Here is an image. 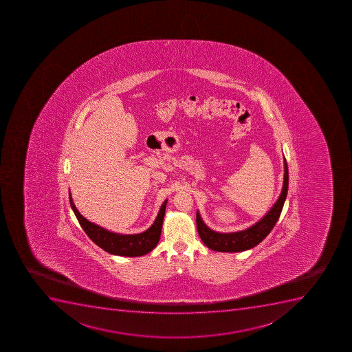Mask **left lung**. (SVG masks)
I'll list each match as a JSON object with an SVG mask.
<instances>
[{
    "instance_id": "left-lung-1",
    "label": "left lung",
    "mask_w": 352,
    "mask_h": 352,
    "mask_svg": "<svg viewBox=\"0 0 352 352\" xmlns=\"http://www.w3.org/2000/svg\"><path fill=\"white\" fill-rule=\"evenodd\" d=\"M287 188H289V169H287L286 159L284 158V182H283L282 192L279 194V197L273 207L270 208V210L259 221H256L247 230H240V232L218 233L210 230L204 223L200 212L197 211V228L201 240L209 249L218 252H241V251L252 249L272 232L275 223H277L287 197Z\"/></svg>"
}]
</instances>
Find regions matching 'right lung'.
I'll return each mask as SVG.
<instances>
[{
	"label": "right lung",
	"mask_w": 352,
	"mask_h": 352,
	"mask_svg": "<svg viewBox=\"0 0 352 352\" xmlns=\"http://www.w3.org/2000/svg\"><path fill=\"white\" fill-rule=\"evenodd\" d=\"M69 201L74 214L78 219L79 225L85 230L87 236L101 249L107 252L122 256H141L146 253L151 252L157 247L162 235V223H164V211L167 201H164L160 207L158 216L152 223L150 228L144 230L143 233L125 235V234L113 233L105 230L103 227L91 223L86 218L82 217L80 212L77 210L74 204L73 197L69 192Z\"/></svg>",
	"instance_id": "obj_1"
}]
</instances>
